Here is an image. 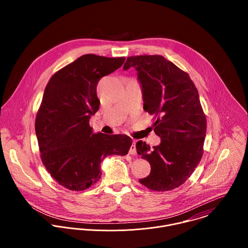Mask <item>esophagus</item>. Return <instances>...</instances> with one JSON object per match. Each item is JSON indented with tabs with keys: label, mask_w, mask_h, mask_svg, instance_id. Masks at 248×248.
Masks as SVG:
<instances>
[{
	"label": "esophagus",
	"mask_w": 248,
	"mask_h": 248,
	"mask_svg": "<svg viewBox=\"0 0 248 248\" xmlns=\"http://www.w3.org/2000/svg\"><path fill=\"white\" fill-rule=\"evenodd\" d=\"M130 154L132 155H137V148H136V142H133V144H132V146H131V148H130Z\"/></svg>",
	"instance_id": "esophagus-1"
}]
</instances>
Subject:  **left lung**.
<instances>
[{"mask_svg": "<svg viewBox=\"0 0 248 248\" xmlns=\"http://www.w3.org/2000/svg\"><path fill=\"white\" fill-rule=\"evenodd\" d=\"M138 71L143 108L156 116L154 132L161 140L154 149L137 143V152L151 165L140 179L154 191H170L190 177L203 154L206 117L198 90L189 75L161 55L128 57L123 70Z\"/></svg>", "mask_w": 248, "mask_h": 248, "instance_id": "left-lung-1", "label": "left lung"}]
</instances>
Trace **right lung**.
<instances>
[{
	"label": "right lung",
	"mask_w": 248,
	"mask_h": 248,
	"mask_svg": "<svg viewBox=\"0 0 248 248\" xmlns=\"http://www.w3.org/2000/svg\"><path fill=\"white\" fill-rule=\"evenodd\" d=\"M124 61L125 57L83 55L57 71L45 89L35 120L41 159L50 176L69 190L90 188L101 177L102 160L125 155L132 146L126 135L93 133L90 127L100 104L98 81Z\"/></svg>",
	"instance_id": "1"
}]
</instances>
